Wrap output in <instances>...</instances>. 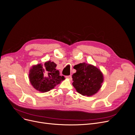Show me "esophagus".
<instances>
[{
  "label": "esophagus",
  "mask_w": 135,
  "mask_h": 135,
  "mask_svg": "<svg viewBox=\"0 0 135 135\" xmlns=\"http://www.w3.org/2000/svg\"><path fill=\"white\" fill-rule=\"evenodd\" d=\"M66 78L67 79H68L69 80H72V76L71 75H67L66 76Z\"/></svg>",
  "instance_id": "1"
}]
</instances>
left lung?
Masks as SVG:
<instances>
[{"mask_svg":"<svg viewBox=\"0 0 135 135\" xmlns=\"http://www.w3.org/2000/svg\"><path fill=\"white\" fill-rule=\"evenodd\" d=\"M73 68L76 72L72 75V84L78 93L87 96L96 94L103 81V75L101 70L85 62L75 65Z\"/></svg>","mask_w":135,"mask_h":135,"instance_id":"8db88e82","label":"left lung"}]
</instances>
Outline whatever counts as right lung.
Listing matches in <instances>:
<instances>
[{"mask_svg": "<svg viewBox=\"0 0 135 135\" xmlns=\"http://www.w3.org/2000/svg\"><path fill=\"white\" fill-rule=\"evenodd\" d=\"M56 66L51 61L46 62L44 66L41 64L33 66L29 74L30 81L33 88L41 93H46L65 80V77L61 76L56 69Z\"/></svg>", "mask_w": 135, "mask_h": 135, "instance_id": "add662e5", "label": "right lung"}]
</instances>
